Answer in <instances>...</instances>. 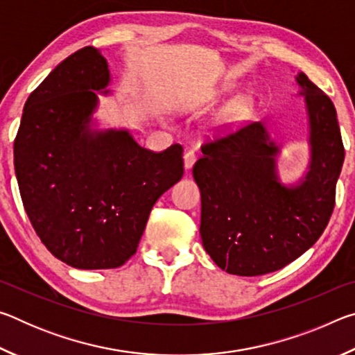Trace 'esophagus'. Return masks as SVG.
<instances>
[{"mask_svg": "<svg viewBox=\"0 0 355 355\" xmlns=\"http://www.w3.org/2000/svg\"><path fill=\"white\" fill-rule=\"evenodd\" d=\"M196 159H197V155L196 152H192V150H189V152H186L184 156H183V161H184V169L191 171L192 166L196 164Z\"/></svg>", "mask_w": 355, "mask_h": 355, "instance_id": "esophagus-1", "label": "esophagus"}]
</instances>
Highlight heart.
Listing matches in <instances>:
<instances>
[{"label":"heart","instance_id":"1","mask_svg":"<svg viewBox=\"0 0 355 355\" xmlns=\"http://www.w3.org/2000/svg\"><path fill=\"white\" fill-rule=\"evenodd\" d=\"M250 110H252V103L249 98L239 97L236 100H233L232 103L227 106L224 114H222V123L227 125V127L238 125L241 120H244L249 116Z\"/></svg>","mask_w":355,"mask_h":355}]
</instances>
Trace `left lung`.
Here are the masks:
<instances>
[{"instance_id": "8db88e82", "label": "left lung", "mask_w": 355, "mask_h": 355, "mask_svg": "<svg viewBox=\"0 0 355 355\" xmlns=\"http://www.w3.org/2000/svg\"><path fill=\"white\" fill-rule=\"evenodd\" d=\"M299 95L309 119L310 161L293 184L277 172L280 147L266 125L254 122L202 146L192 175L200 189L202 244L228 274L279 271L309 250L332 216L345 161L336 111L305 73Z\"/></svg>"}]
</instances>
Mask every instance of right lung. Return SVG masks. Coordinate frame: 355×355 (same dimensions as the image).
Masks as SVG:
<instances>
[{
    "mask_svg": "<svg viewBox=\"0 0 355 355\" xmlns=\"http://www.w3.org/2000/svg\"><path fill=\"white\" fill-rule=\"evenodd\" d=\"M100 50L84 46L29 95L14 142L26 214L40 241L76 269L119 268L135 255L156 200L183 177V148L155 153L128 130L97 128L111 94Z\"/></svg>",
    "mask_w": 355,
    "mask_h": 355,
    "instance_id": "add662e5",
    "label": "right lung"
}]
</instances>
